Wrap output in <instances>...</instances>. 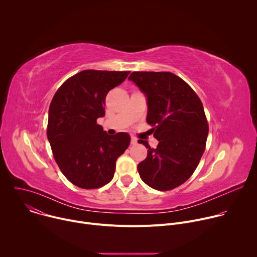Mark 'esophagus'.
Returning <instances> with one entry per match:
<instances>
[{
    "label": "esophagus",
    "instance_id": "esophagus-1",
    "mask_svg": "<svg viewBox=\"0 0 257 257\" xmlns=\"http://www.w3.org/2000/svg\"><path fill=\"white\" fill-rule=\"evenodd\" d=\"M131 144H132V145L137 144V139H136L135 137H131Z\"/></svg>",
    "mask_w": 257,
    "mask_h": 257
}]
</instances>
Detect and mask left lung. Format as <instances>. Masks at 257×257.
Returning <instances> with one entry per match:
<instances>
[{
  "label": "left lung",
  "instance_id": "left-lung-1",
  "mask_svg": "<svg viewBox=\"0 0 257 257\" xmlns=\"http://www.w3.org/2000/svg\"><path fill=\"white\" fill-rule=\"evenodd\" d=\"M128 79L145 95L146 122L159 140L157 149L138 140L149 149L137 166L139 176L154 189H174L191 177L205 150L208 126L202 102L171 72H133Z\"/></svg>",
  "mask_w": 257,
  "mask_h": 257
}]
</instances>
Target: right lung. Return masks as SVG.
I'll return each instance as SVG.
<instances>
[{
  "mask_svg": "<svg viewBox=\"0 0 257 257\" xmlns=\"http://www.w3.org/2000/svg\"><path fill=\"white\" fill-rule=\"evenodd\" d=\"M129 71L84 70L67 79L49 108L48 139L65 177L83 189L111 181L117 159L130 144L125 132L106 134L96 120L103 117L107 92L120 85Z\"/></svg>",
  "mask_w": 257,
  "mask_h": 257,
  "instance_id": "1",
  "label": "right lung"
}]
</instances>
